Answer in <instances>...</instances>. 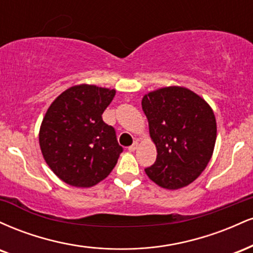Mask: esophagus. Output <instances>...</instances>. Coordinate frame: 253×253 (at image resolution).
Listing matches in <instances>:
<instances>
[{"label": "esophagus", "instance_id": "34e87169", "mask_svg": "<svg viewBox=\"0 0 253 253\" xmlns=\"http://www.w3.org/2000/svg\"><path fill=\"white\" fill-rule=\"evenodd\" d=\"M136 149H138V143H136V141L135 143H133V145H130V146L128 147V150L130 151V152H134Z\"/></svg>", "mask_w": 253, "mask_h": 253}]
</instances>
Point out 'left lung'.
I'll use <instances>...</instances> for the list:
<instances>
[{
	"label": "left lung",
	"mask_w": 253,
	"mask_h": 253,
	"mask_svg": "<svg viewBox=\"0 0 253 253\" xmlns=\"http://www.w3.org/2000/svg\"><path fill=\"white\" fill-rule=\"evenodd\" d=\"M141 107L157 159L145 172L168 190L187 187L207 168L216 140V120L205 98L184 86L147 92Z\"/></svg>",
	"instance_id": "1"
}]
</instances>
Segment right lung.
<instances>
[{
  "label": "right lung",
  "mask_w": 253,
  "mask_h": 253,
  "mask_svg": "<svg viewBox=\"0 0 253 253\" xmlns=\"http://www.w3.org/2000/svg\"><path fill=\"white\" fill-rule=\"evenodd\" d=\"M117 90L94 84L70 86L54 98L39 129L46 164L58 178L76 188L103 181L118 163L123 147L102 114Z\"/></svg>",
  "instance_id": "add662e5"
}]
</instances>
